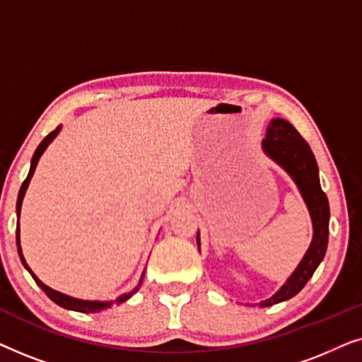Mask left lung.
<instances>
[{"mask_svg":"<svg viewBox=\"0 0 362 362\" xmlns=\"http://www.w3.org/2000/svg\"><path fill=\"white\" fill-rule=\"evenodd\" d=\"M262 150L276 165L284 168L295 181L310 211L311 222H313V240L296 270L274 296L260 303V306H272L280 301L290 300L291 296L298 293L306 285V281L313 276L321 260L325 259L329 234V204L328 197L321 189L318 165H316L313 151L310 150L308 143L301 138L290 122L284 118H274L267 127ZM197 247H199V234H197Z\"/></svg>","mask_w":362,"mask_h":362,"instance_id":"1","label":"left lung"}]
</instances>
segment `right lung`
Returning <instances> with one entry per match:
<instances>
[{
    "label": "right lung",
    "mask_w": 362,
    "mask_h": 362,
    "mask_svg": "<svg viewBox=\"0 0 362 362\" xmlns=\"http://www.w3.org/2000/svg\"><path fill=\"white\" fill-rule=\"evenodd\" d=\"M61 132V125H59L56 130L54 132H51L49 133V135L44 138V140L39 143V146L36 148V151H34V155H33V160H31V168H29V173H28V177L26 180H24V182L21 185V189H19V194H18V202H16V214H18V227H16V245H18V254H19V259H21V262H23V265L26 267L28 269V272L29 274H31V276L34 279V281H36V284L41 286L42 288V291L44 293H46L49 298H51L54 303H57L59 306H62V308H66V310H72V311H78V313H97V311H102V310H105V308H110V306L113 305V303H117V305H120V303H123V301H127L128 298H130V296H133L138 291V288H140V285H141V281H143V276H145V274L141 275V280H140V284H138V286L136 288H133L130 293H125V295H122V296H118V298L115 300V301H88V300H78V298H72V296H69V295H64V293H61V291H57V290H52L51 286H47V285H44L41 280L37 279L36 275L33 274V270L29 269V265L26 264V260H24V257H23V250H21V244H19V214H21V204H23V197H24V194H26V189H28V186H29V181H31V177H33V175H34V170H36V166H37V163H39V158L42 156V153L46 151V148L49 146V143H51L54 138L57 136V133Z\"/></svg>",
    "instance_id": "obj_1"
}]
</instances>
